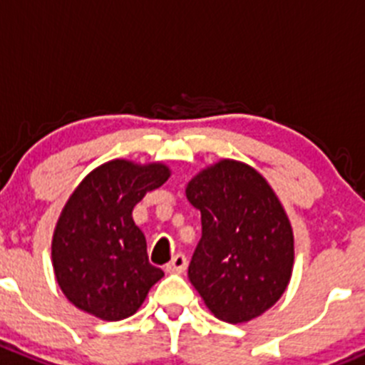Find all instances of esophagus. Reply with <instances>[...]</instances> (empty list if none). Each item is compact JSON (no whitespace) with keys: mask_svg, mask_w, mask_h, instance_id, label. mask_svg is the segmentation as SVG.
<instances>
[{"mask_svg":"<svg viewBox=\"0 0 365 365\" xmlns=\"http://www.w3.org/2000/svg\"><path fill=\"white\" fill-rule=\"evenodd\" d=\"M185 268H187V257L183 254H176L175 257L167 263L165 270L169 272V274H182V272H185Z\"/></svg>","mask_w":365,"mask_h":365,"instance_id":"1","label":"esophagus"}]
</instances>
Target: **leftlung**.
Segmentation results:
<instances>
[{
	"instance_id": "obj_1",
	"label": "left lung",
	"mask_w": 365,
	"mask_h": 365,
	"mask_svg": "<svg viewBox=\"0 0 365 365\" xmlns=\"http://www.w3.org/2000/svg\"><path fill=\"white\" fill-rule=\"evenodd\" d=\"M187 200L202 212L189 279L220 321L248 322L279 301L294 268V232L267 180L220 160L194 176Z\"/></svg>"
}]
</instances>
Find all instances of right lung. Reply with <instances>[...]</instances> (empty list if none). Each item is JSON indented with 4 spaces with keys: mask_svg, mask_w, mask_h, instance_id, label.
Segmentation results:
<instances>
[{
    "mask_svg": "<svg viewBox=\"0 0 365 365\" xmlns=\"http://www.w3.org/2000/svg\"><path fill=\"white\" fill-rule=\"evenodd\" d=\"M169 176L163 163L111 160L73 190L52 240L53 272L71 304L102 321H122L140 308L163 272L149 263L131 212Z\"/></svg>",
    "mask_w": 365,
    "mask_h": 365,
    "instance_id": "right-lung-1",
    "label": "right lung"
}]
</instances>
